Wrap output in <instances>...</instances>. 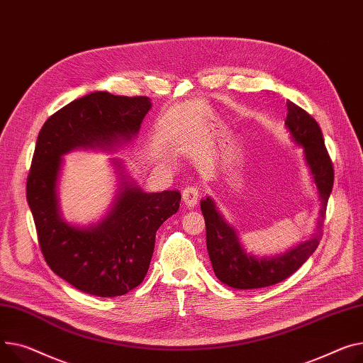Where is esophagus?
<instances>
[{
  "label": "esophagus",
  "mask_w": 363,
  "mask_h": 363,
  "mask_svg": "<svg viewBox=\"0 0 363 363\" xmlns=\"http://www.w3.org/2000/svg\"><path fill=\"white\" fill-rule=\"evenodd\" d=\"M199 199H200V191H199L197 186H189V185H188V186L182 191V201H184L185 206L189 207V208H192V207H194V206L197 204Z\"/></svg>",
  "instance_id": "34e87169"
}]
</instances>
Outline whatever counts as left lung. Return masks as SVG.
<instances>
[{"mask_svg": "<svg viewBox=\"0 0 363 363\" xmlns=\"http://www.w3.org/2000/svg\"><path fill=\"white\" fill-rule=\"evenodd\" d=\"M286 105V130L296 146L303 149V159L321 203L317 230L309 239L281 254L255 255L245 250L238 230L225 219L216 201L210 196L201 200L207 251L214 274L233 289H261L292 276L317 250L323 235L325 208L334 182L333 163L317 121L294 102L287 101Z\"/></svg>", "mask_w": 363, "mask_h": 363, "instance_id": "left-lung-1", "label": "left lung"}]
</instances>
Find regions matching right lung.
Segmentation results:
<instances>
[{"mask_svg":"<svg viewBox=\"0 0 363 363\" xmlns=\"http://www.w3.org/2000/svg\"><path fill=\"white\" fill-rule=\"evenodd\" d=\"M152 108L146 96L93 91L46 119L28 177V203L51 270L79 291L101 298L125 295L149 270L160 225L179 208L178 191L146 192L116 157L113 200L89 226L64 219L58 199L62 156L72 150L115 152L137 137Z\"/></svg>","mask_w":363,"mask_h":363,"instance_id":"1","label":"right lung"}]
</instances>
